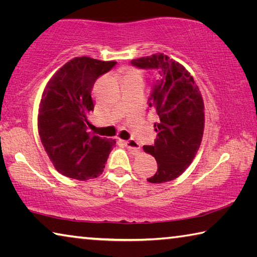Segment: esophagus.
<instances>
[{
  "label": "esophagus",
  "instance_id": "esophagus-1",
  "mask_svg": "<svg viewBox=\"0 0 257 257\" xmlns=\"http://www.w3.org/2000/svg\"><path fill=\"white\" fill-rule=\"evenodd\" d=\"M124 144L127 146V149L132 151L133 153H137V152H139V149H141V145L136 141H134V139H129V141L124 142Z\"/></svg>",
  "mask_w": 257,
  "mask_h": 257
}]
</instances>
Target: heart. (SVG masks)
<instances>
[{
	"label": "heart",
	"mask_w": 257,
	"mask_h": 257,
	"mask_svg": "<svg viewBox=\"0 0 257 257\" xmlns=\"http://www.w3.org/2000/svg\"><path fill=\"white\" fill-rule=\"evenodd\" d=\"M122 78H123V81L124 80H141V81H143V71H141L137 68L129 67L127 69H124V71L122 73Z\"/></svg>",
	"instance_id": "obj_1"
}]
</instances>
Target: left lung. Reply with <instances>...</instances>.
I'll return each mask as SVG.
<instances>
[{
	"instance_id": "obj_1",
	"label": "left lung",
	"mask_w": 257,
	"mask_h": 257,
	"mask_svg": "<svg viewBox=\"0 0 257 257\" xmlns=\"http://www.w3.org/2000/svg\"><path fill=\"white\" fill-rule=\"evenodd\" d=\"M132 63L143 69H158L162 77L153 86L150 98V106L159 115L154 123L158 137L154 145H145L143 150L158 162V170L147 181L163 184L182 175L197 154L205 123L204 101L190 72L168 55L156 53Z\"/></svg>"
}]
</instances>
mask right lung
<instances>
[{"mask_svg": "<svg viewBox=\"0 0 257 257\" xmlns=\"http://www.w3.org/2000/svg\"><path fill=\"white\" fill-rule=\"evenodd\" d=\"M115 61L89 56L71 59L47 82L38 108V134L47 156L61 175L77 180L97 178L105 168L115 139L87 132L94 110V82Z\"/></svg>", "mask_w": 257, "mask_h": 257, "instance_id": "add662e5", "label": "right lung"}]
</instances>
